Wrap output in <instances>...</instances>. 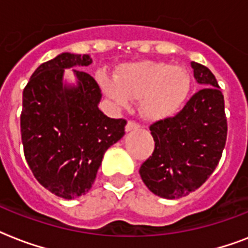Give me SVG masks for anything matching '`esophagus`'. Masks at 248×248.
I'll use <instances>...</instances> for the list:
<instances>
[{
  "instance_id": "obj_1",
  "label": "esophagus",
  "mask_w": 248,
  "mask_h": 248,
  "mask_svg": "<svg viewBox=\"0 0 248 248\" xmlns=\"http://www.w3.org/2000/svg\"><path fill=\"white\" fill-rule=\"evenodd\" d=\"M140 126L136 122H134V121H128L127 124H126V132H131L134 131V130H138Z\"/></svg>"
}]
</instances>
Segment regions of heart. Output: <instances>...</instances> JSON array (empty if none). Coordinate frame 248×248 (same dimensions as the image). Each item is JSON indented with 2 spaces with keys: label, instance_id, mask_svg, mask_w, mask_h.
<instances>
[{
  "label": "heart",
  "instance_id": "b5f03b06",
  "mask_svg": "<svg viewBox=\"0 0 248 248\" xmlns=\"http://www.w3.org/2000/svg\"><path fill=\"white\" fill-rule=\"evenodd\" d=\"M100 85L117 104L127 107L130 100H139L140 114L145 120L161 121L184 107L192 89V76L183 65L140 60L122 64L114 81L100 77Z\"/></svg>",
  "mask_w": 248,
  "mask_h": 248
}]
</instances>
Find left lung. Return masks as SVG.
<instances>
[{"label":"left lung","instance_id":"8db88e82","mask_svg":"<svg viewBox=\"0 0 248 248\" xmlns=\"http://www.w3.org/2000/svg\"><path fill=\"white\" fill-rule=\"evenodd\" d=\"M197 83L194 93L172 118L151 126L155 152L139 170L155 196L175 200L198 189L219 163L227 141L224 96L207 67L190 63Z\"/></svg>","mask_w":248,"mask_h":248}]
</instances>
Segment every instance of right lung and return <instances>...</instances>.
I'll return each mask as SVG.
<instances>
[{
	"label": "right lung",
	"instance_id": "right-lung-1",
	"mask_svg": "<svg viewBox=\"0 0 248 248\" xmlns=\"http://www.w3.org/2000/svg\"><path fill=\"white\" fill-rule=\"evenodd\" d=\"M90 55L63 52L41 64L23 91L20 116L24 155L42 186L73 200L93 186L104 153L124 135V120L109 118L99 109L100 87L86 72Z\"/></svg>",
	"mask_w": 248,
	"mask_h": 248
}]
</instances>
